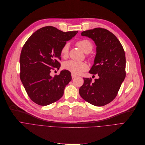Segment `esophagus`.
Instances as JSON below:
<instances>
[{
    "label": "esophagus",
    "mask_w": 145,
    "mask_h": 145,
    "mask_svg": "<svg viewBox=\"0 0 145 145\" xmlns=\"http://www.w3.org/2000/svg\"><path fill=\"white\" fill-rule=\"evenodd\" d=\"M71 77H72V78L73 79V78H74L76 77L77 76H76V75H74V74H71Z\"/></svg>",
    "instance_id": "34e87169"
}]
</instances>
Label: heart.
Here are the masks:
<instances>
[{
  "mask_svg": "<svg viewBox=\"0 0 145 145\" xmlns=\"http://www.w3.org/2000/svg\"><path fill=\"white\" fill-rule=\"evenodd\" d=\"M77 46L85 53H88L93 50L92 43L87 39H83L78 41L76 43ZM68 44H65L62 48L61 50V56L65 58L68 54ZM64 68L65 70L70 71L72 74L75 75H78L82 72L88 70V66L84 62H76L74 61H68L64 63Z\"/></svg>",
  "mask_w": 145,
  "mask_h": 145,
  "instance_id": "heart-1",
  "label": "heart"
}]
</instances>
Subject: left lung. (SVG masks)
Segmentation results:
<instances>
[{
    "mask_svg": "<svg viewBox=\"0 0 145 145\" xmlns=\"http://www.w3.org/2000/svg\"><path fill=\"white\" fill-rule=\"evenodd\" d=\"M93 39L96 45L94 64L89 72L97 74L98 79L83 78L79 89L81 97L95 106H103L116 97L126 77L125 52L119 39L106 29L94 28L81 32Z\"/></svg>",
    "mask_w": 145,
    "mask_h": 145,
    "instance_id": "left-lung-1",
    "label": "left lung"
}]
</instances>
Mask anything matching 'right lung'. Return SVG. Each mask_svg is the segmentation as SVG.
Here are the masks:
<instances>
[{"instance_id": "add662e5", "label": "right lung", "mask_w": 145, "mask_h": 145, "mask_svg": "<svg viewBox=\"0 0 145 145\" xmlns=\"http://www.w3.org/2000/svg\"><path fill=\"white\" fill-rule=\"evenodd\" d=\"M78 31L64 32L48 26L34 32L24 44L20 56V78L30 99L40 106L60 99L71 80V72L63 70L54 77L50 72L61 64V50Z\"/></svg>"}]
</instances>
